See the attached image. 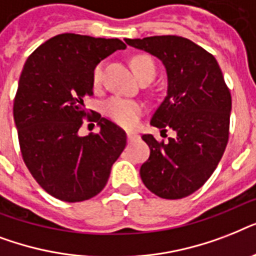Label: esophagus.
Instances as JSON below:
<instances>
[{"instance_id": "1", "label": "esophagus", "mask_w": 256, "mask_h": 256, "mask_svg": "<svg viewBox=\"0 0 256 256\" xmlns=\"http://www.w3.org/2000/svg\"><path fill=\"white\" fill-rule=\"evenodd\" d=\"M138 138H140V136H138V134H136V132H128V142H134V140H136Z\"/></svg>"}]
</instances>
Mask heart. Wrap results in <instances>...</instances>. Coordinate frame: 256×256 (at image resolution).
<instances>
[{
    "label": "heart",
    "instance_id": "heart-1",
    "mask_svg": "<svg viewBox=\"0 0 256 256\" xmlns=\"http://www.w3.org/2000/svg\"><path fill=\"white\" fill-rule=\"evenodd\" d=\"M134 73L140 80L144 77H156V65L150 57L148 56H136L132 61ZM102 70L104 65L96 64L92 69V84L98 85L102 78ZM104 114L112 120L116 124L124 126V128H134L140 120V112H142V104H138L136 100H128L124 96H116L108 98L104 104Z\"/></svg>",
    "mask_w": 256,
    "mask_h": 256
}]
</instances>
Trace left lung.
Listing matches in <instances>:
<instances>
[{"label":"left lung","mask_w":256,"mask_h":256,"mask_svg":"<svg viewBox=\"0 0 256 256\" xmlns=\"http://www.w3.org/2000/svg\"><path fill=\"white\" fill-rule=\"evenodd\" d=\"M160 58L168 73V94L150 124L175 138L164 144L152 134L142 140L150 148L140 166L144 186L164 199H180L204 184L218 166L228 142L231 94L212 54L178 36L124 40Z\"/></svg>","instance_id":"obj_1"}]
</instances>
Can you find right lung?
Here are the masks:
<instances>
[{
	"label": "right lung",
	"mask_w": 256,
	"mask_h": 256,
	"mask_svg": "<svg viewBox=\"0 0 256 256\" xmlns=\"http://www.w3.org/2000/svg\"><path fill=\"white\" fill-rule=\"evenodd\" d=\"M126 45L118 38L64 33L34 50L22 69L13 106L21 154L40 186L64 202H82L106 186L112 164L126 146V132L96 112L92 69ZM98 122L96 134H78L84 118Z\"/></svg>",
	"instance_id": "1"
}]
</instances>
